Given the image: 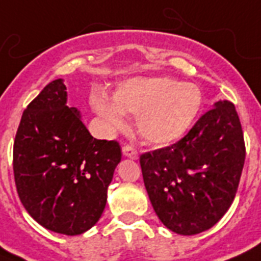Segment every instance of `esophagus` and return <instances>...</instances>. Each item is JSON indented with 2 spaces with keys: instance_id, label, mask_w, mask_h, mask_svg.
I'll list each match as a JSON object with an SVG mask.
<instances>
[{
  "instance_id": "obj_1",
  "label": "esophagus",
  "mask_w": 261,
  "mask_h": 261,
  "mask_svg": "<svg viewBox=\"0 0 261 261\" xmlns=\"http://www.w3.org/2000/svg\"><path fill=\"white\" fill-rule=\"evenodd\" d=\"M122 151H123V155H124V157H127V159L138 160V151L135 150L134 147H131V146H128V145H126V146H123Z\"/></svg>"
}]
</instances>
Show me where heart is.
I'll return each mask as SVG.
<instances>
[{"instance_id": "heart-1", "label": "heart", "mask_w": 261, "mask_h": 261, "mask_svg": "<svg viewBox=\"0 0 261 261\" xmlns=\"http://www.w3.org/2000/svg\"><path fill=\"white\" fill-rule=\"evenodd\" d=\"M89 102L107 128H122L126 114H134L138 134L164 146L187 134L202 110L203 94L196 84L173 77H133L119 84L114 98L94 89Z\"/></svg>"}]
</instances>
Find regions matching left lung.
I'll list each match as a JSON object with an SVG mask.
<instances>
[{
    "label": "left lung",
    "mask_w": 261,
    "mask_h": 261,
    "mask_svg": "<svg viewBox=\"0 0 261 261\" xmlns=\"http://www.w3.org/2000/svg\"><path fill=\"white\" fill-rule=\"evenodd\" d=\"M245 161L243 128L234 106L214 102L172 146L141 155L151 206L169 230H208L234 200Z\"/></svg>",
    "instance_id": "1"
}]
</instances>
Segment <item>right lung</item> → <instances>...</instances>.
<instances>
[{
  "label": "right lung",
  "instance_id": "1",
  "mask_svg": "<svg viewBox=\"0 0 261 261\" xmlns=\"http://www.w3.org/2000/svg\"><path fill=\"white\" fill-rule=\"evenodd\" d=\"M66 102L62 79L30 102L14 139L13 172L28 214L48 230L77 236L101 217L122 151L115 141L93 138Z\"/></svg>",
  "mask_w": 261,
  "mask_h": 261
}]
</instances>
